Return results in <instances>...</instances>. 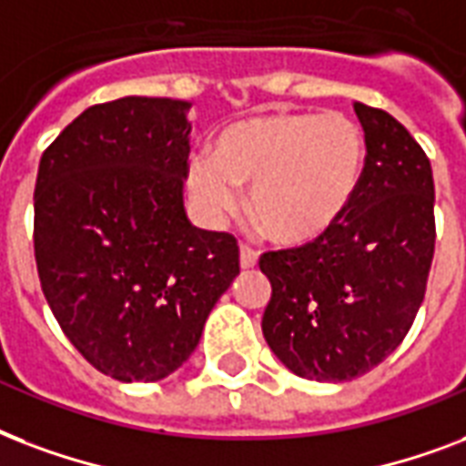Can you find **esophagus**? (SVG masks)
Masks as SVG:
<instances>
[{
	"label": "esophagus",
	"instance_id": "34e87169",
	"mask_svg": "<svg viewBox=\"0 0 466 466\" xmlns=\"http://www.w3.org/2000/svg\"><path fill=\"white\" fill-rule=\"evenodd\" d=\"M258 265V250H252L250 245H240V267L250 269Z\"/></svg>",
	"mask_w": 466,
	"mask_h": 466
}]
</instances>
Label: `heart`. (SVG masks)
<instances>
[{
  "label": "heart",
  "instance_id": "heart-1",
  "mask_svg": "<svg viewBox=\"0 0 466 466\" xmlns=\"http://www.w3.org/2000/svg\"><path fill=\"white\" fill-rule=\"evenodd\" d=\"M367 162L362 128L345 114H265L228 126L214 155H197L187 189L211 218L240 207L282 245L316 240L340 221L355 199Z\"/></svg>",
  "mask_w": 466,
  "mask_h": 466
}]
</instances>
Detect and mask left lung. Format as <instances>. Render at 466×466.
Returning <instances> with one entry per match:
<instances>
[{
  "label": "left lung",
  "instance_id": "left-lung-1",
  "mask_svg": "<svg viewBox=\"0 0 466 466\" xmlns=\"http://www.w3.org/2000/svg\"><path fill=\"white\" fill-rule=\"evenodd\" d=\"M367 162L350 208L301 248L265 252L262 335L294 374L362 377L394 352L423 304L435 252L428 155L391 114L355 102Z\"/></svg>",
  "mask_w": 466,
  "mask_h": 466
}]
</instances>
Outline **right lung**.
Segmentation results:
<instances>
[{
  "instance_id": "obj_1",
  "label": "right lung",
  "mask_w": 466,
  "mask_h": 466,
  "mask_svg": "<svg viewBox=\"0 0 466 466\" xmlns=\"http://www.w3.org/2000/svg\"><path fill=\"white\" fill-rule=\"evenodd\" d=\"M189 106L160 96L89 106L38 165L41 289L72 345L118 381L182 367L240 272L236 238L184 211Z\"/></svg>"
}]
</instances>
